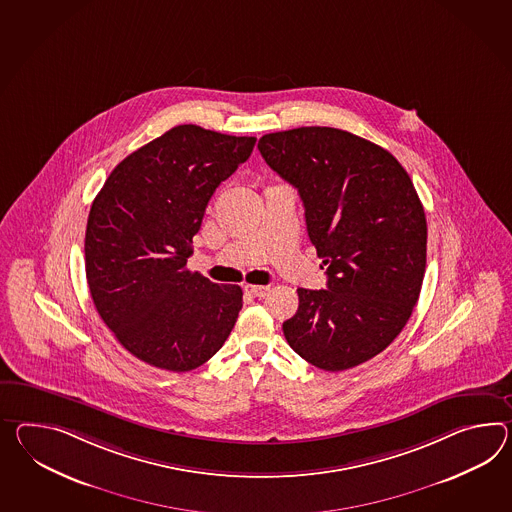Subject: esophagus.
<instances>
[{
  "label": "esophagus",
  "instance_id": "1",
  "mask_svg": "<svg viewBox=\"0 0 512 512\" xmlns=\"http://www.w3.org/2000/svg\"><path fill=\"white\" fill-rule=\"evenodd\" d=\"M268 290H270V287H266V285H246L244 287V292L250 294L253 298H264L268 294Z\"/></svg>",
  "mask_w": 512,
  "mask_h": 512
}]
</instances>
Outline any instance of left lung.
<instances>
[{
  "label": "left lung",
  "mask_w": 512,
  "mask_h": 512,
  "mask_svg": "<svg viewBox=\"0 0 512 512\" xmlns=\"http://www.w3.org/2000/svg\"><path fill=\"white\" fill-rule=\"evenodd\" d=\"M266 164L298 188L327 290L298 288L290 348L325 372L370 361L409 322L425 274L427 222L394 155L335 127L264 135Z\"/></svg>",
  "instance_id": "obj_1"
}]
</instances>
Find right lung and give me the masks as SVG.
Here are the masks:
<instances>
[{
  "instance_id": "right-lung-1",
  "label": "right lung",
  "mask_w": 512,
  "mask_h": 512,
  "mask_svg": "<svg viewBox=\"0 0 512 512\" xmlns=\"http://www.w3.org/2000/svg\"><path fill=\"white\" fill-rule=\"evenodd\" d=\"M255 142L177 125L127 155L90 207V296L118 342L150 366L190 372L235 327L242 288L190 272L187 259L214 190Z\"/></svg>"
}]
</instances>
